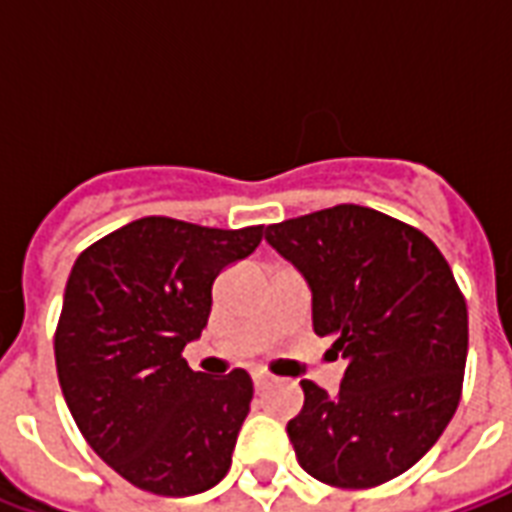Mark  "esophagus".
<instances>
[{"label": "esophagus", "mask_w": 512, "mask_h": 512, "mask_svg": "<svg viewBox=\"0 0 512 512\" xmlns=\"http://www.w3.org/2000/svg\"><path fill=\"white\" fill-rule=\"evenodd\" d=\"M252 381H255V389H266L271 376H268V373H252Z\"/></svg>", "instance_id": "obj_1"}]
</instances>
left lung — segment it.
Instances as JSON below:
<instances>
[{"label": "left lung", "mask_w": 512, "mask_h": 512, "mask_svg": "<svg viewBox=\"0 0 512 512\" xmlns=\"http://www.w3.org/2000/svg\"><path fill=\"white\" fill-rule=\"evenodd\" d=\"M266 241L304 274L315 334L348 365L337 395L301 381L288 422L301 469L334 488L395 480L461 403L469 315L450 263L422 230L365 205L268 224Z\"/></svg>", "instance_id": "1"}]
</instances>
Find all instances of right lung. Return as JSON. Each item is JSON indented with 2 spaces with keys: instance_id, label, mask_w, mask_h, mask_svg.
<instances>
[{
  "instance_id": "right-lung-1",
  "label": "right lung",
  "mask_w": 512,
  "mask_h": 512,
  "mask_svg": "<svg viewBox=\"0 0 512 512\" xmlns=\"http://www.w3.org/2000/svg\"><path fill=\"white\" fill-rule=\"evenodd\" d=\"M260 238L263 224L219 230L145 216L73 263L54 332L62 395L87 444L142 491L202 494L233 463L252 378H205L183 348L208 326L213 279Z\"/></svg>"
}]
</instances>
